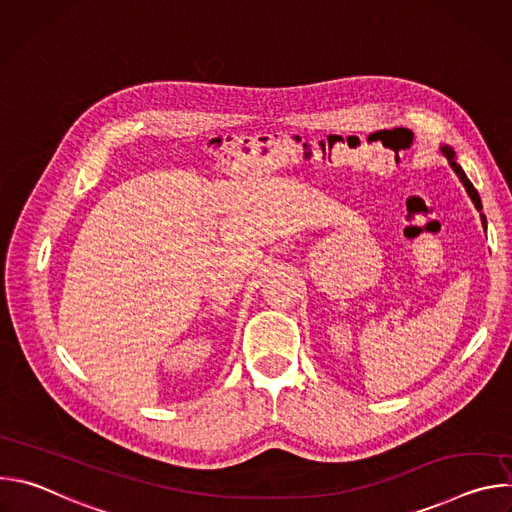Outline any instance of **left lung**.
<instances>
[{
    "mask_svg": "<svg viewBox=\"0 0 512 512\" xmlns=\"http://www.w3.org/2000/svg\"><path fill=\"white\" fill-rule=\"evenodd\" d=\"M440 152H442V156L448 160V164H450V168L454 170V174L458 176V180L462 182V186L466 188V192H468V196H470V200L474 202V206H476V210L480 212V221H482V227H484V231H486V216L482 214V200H480V196H478V190L472 186V182L468 180V176H466V172L462 170V166L456 162V152H454V148H450V145H446V143H442L440 145Z\"/></svg>",
    "mask_w": 512,
    "mask_h": 512,
    "instance_id": "8db88e82",
    "label": "left lung"
}]
</instances>
